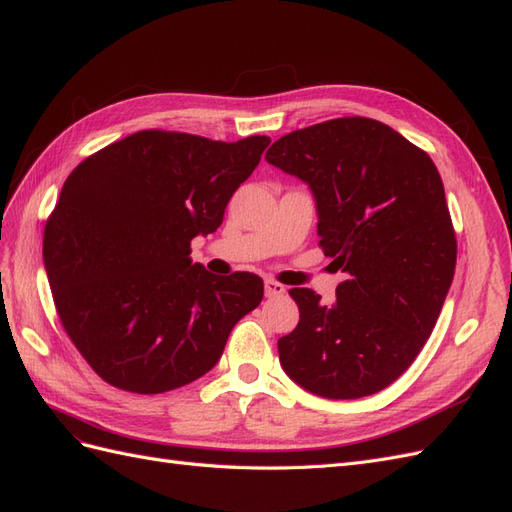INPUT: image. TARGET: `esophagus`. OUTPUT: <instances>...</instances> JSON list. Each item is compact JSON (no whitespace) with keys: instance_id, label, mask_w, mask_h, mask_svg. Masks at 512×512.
Instances as JSON below:
<instances>
[{"instance_id":"1","label":"esophagus","mask_w":512,"mask_h":512,"mask_svg":"<svg viewBox=\"0 0 512 512\" xmlns=\"http://www.w3.org/2000/svg\"><path fill=\"white\" fill-rule=\"evenodd\" d=\"M264 289H266V298H281L285 294V285H281L274 279H266Z\"/></svg>"}]
</instances>
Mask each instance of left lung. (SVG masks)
I'll use <instances>...</instances> for the list:
<instances>
[{
    "label": "left lung",
    "instance_id": "left-lung-1",
    "mask_svg": "<svg viewBox=\"0 0 512 512\" xmlns=\"http://www.w3.org/2000/svg\"><path fill=\"white\" fill-rule=\"evenodd\" d=\"M266 160L309 184L319 246L347 274L330 306L313 289H289L300 321L279 339L281 367L324 399L384 390L431 337L455 276L457 238L437 167L369 118L294 130Z\"/></svg>",
    "mask_w": 512,
    "mask_h": 512
}]
</instances>
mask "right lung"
I'll use <instances>...</instances> for the list:
<instances>
[{"instance_id": "1", "label": "right lung", "mask_w": 512, "mask_h": 512, "mask_svg": "<svg viewBox=\"0 0 512 512\" xmlns=\"http://www.w3.org/2000/svg\"><path fill=\"white\" fill-rule=\"evenodd\" d=\"M268 143L141 130L68 175L42 257L64 330L107 384L160 394L195 382L259 306V276L210 274L191 240L221 227Z\"/></svg>"}]
</instances>
